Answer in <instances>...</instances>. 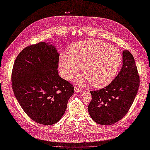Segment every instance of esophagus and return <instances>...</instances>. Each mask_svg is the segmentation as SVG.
<instances>
[{"label":"esophagus","mask_w":150,"mask_h":150,"mask_svg":"<svg viewBox=\"0 0 150 150\" xmlns=\"http://www.w3.org/2000/svg\"><path fill=\"white\" fill-rule=\"evenodd\" d=\"M74 90H75V92H81L82 91V90L80 88H79V87H74Z\"/></svg>","instance_id":"esophagus-1"}]
</instances>
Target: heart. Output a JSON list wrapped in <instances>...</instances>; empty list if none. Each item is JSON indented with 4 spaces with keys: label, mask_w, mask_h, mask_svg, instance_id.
<instances>
[{
    "label": "heart",
    "mask_w": 150,
    "mask_h": 150,
    "mask_svg": "<svg viewBox=\"0 0 150 150\" xmlns=\"http://www.w3.org/2000/svg\"><path fill=\"white\" fill-rule=\"evenodd\" d=\"M122 64L119 50L102 41L89 40L72 45L69 55L62 54L59 66L62 77L71 80L80 67L85 73L78 79L83 85L92 83L96 88L109 85L116 77Z\"/></svg>",
    "instance_id": "1"
}]
</instances>
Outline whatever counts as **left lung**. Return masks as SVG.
Masks as SVG:
<instances>
[{
    "label": "left lung",
    "mask_w": 150,
    "mask_h": 150,
    "mask_svg": "<svg viewBox=\"0 0 150 150\" xmlns=\"http://www.w3.org/2000/svg\"><path fill=\"white\" fill-rule=\"evenodd\" d=\"M139 76L134 57L128 50L123 52V65L118 76L103 89L90 91L92 100L89 114L100 125H112L129 111L138 92Z\"/></svg>",
    "instance_id": "8db88e82"
}]
</instances>
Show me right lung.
<instances>
[{"label": "right lung", "mask_w": 150, "mask_h": 150, "mask_svg": "<svg viewBox=\"0 0 150 150\" xmlns=\"http://www.w3.org/2000/svg\"><path fill=\"white\" fill-rule=\"evenodd\" d=\"M59 55L50 42H39L21 51L13 65L14 96L29 117L42 125L59 121L74 92V87L58 75Z\"/></svg>", "instance_id": "obj_1"}]
</instances>
